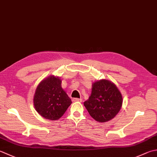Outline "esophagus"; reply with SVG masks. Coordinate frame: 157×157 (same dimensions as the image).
I'll return each instance as SVG.
<instances>
[{
	"label": "esophagus",
	"mask_w": 157,
	"mask_h": 157,
	"mask_svg": "<svg viewBox=\"0 0 157 157\" xmlns=\"http://www.w3.org/2000/svg\"><path fill=\"white\" fill-rule=\"evenodd\" d=\"M73 101H74V102H82V99H78V98H73Z\"/></svg>",
	"instance_id": "esophagus-1"
}]
</instances>
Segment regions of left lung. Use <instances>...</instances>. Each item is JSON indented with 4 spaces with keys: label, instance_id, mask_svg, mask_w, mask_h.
<instances>
[{
    "label": "left lung",
    "instance_id": "obj_1",
    "mask_svg": "<svg viewBox=\"0 0 157 157\" xmlns=\"http://www.w3.org/2000/svg\"><path fill=\"white\" fill-rule=\"evenodd\" d=\"M122 101V95L114 83L102 79L92 85L91 94L84 105L95 121L105 122L118 114Z\"/></svg>",
    "mask_w": 157,
    "mask_h": 157
}]
</instances>
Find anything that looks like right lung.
Returning <instances> with one entry per match:
<instances>
[{
  "instance_id": "right-lung-1",
  "label": "right lung",
  "mask_w": 157,
  "mask_h": 157,
  "mask_svg": "<svg viewBox=\"0 0 157 157\" xmlns=\"http://www.w3.org/2000/svg\"><path fill=\"white\" fill-rule=\"evenodd\" d=\"M61 83L59 77L51 75L43 79L36 87L33 98L34 107L43 118L56 121L72 103Z\"/></svg>"
}]
</instances>
